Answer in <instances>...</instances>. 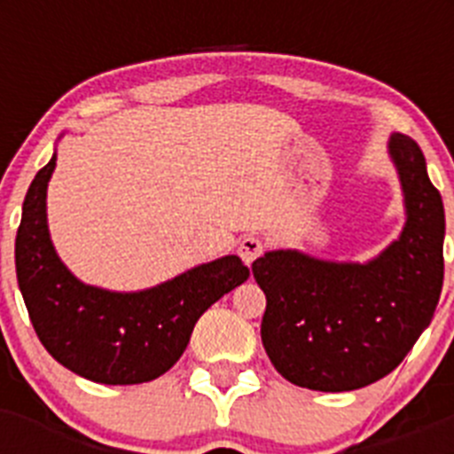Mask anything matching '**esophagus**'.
<instances>
[{
  "label": "esophagus",
  "mask_w": 454,
  "mask_h": 454,
  "mask_svg": "<svg viewBox=\"0 0 454 454\" xmlns=\"http://www.w3.org/2000/svg\"><path fill=\"white\" fill-rule=\"evenodd\" d=\"M263 254V240L262 236H256V234H247L240 239L239 243V256L243 259V262L250 266L252 262H254L256 256H262Z\"/></svg>",
  "instance_id": "1"
}]
</instances>
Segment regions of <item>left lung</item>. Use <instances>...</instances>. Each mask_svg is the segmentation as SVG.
<instances>
[{
    "mask_svg": "<svg viewBox=\"0 0 454 454\" xmlns=\"http://www.w3.org/2000/svg\"><path fill=\"white\" fill-rule=\"evenodd\" d=\"M407 224L368 263H330L293 250L252 263L266 293L262 340L272 366L314 391H355L398 368L430 325L443 286V202L419 143L393 134Z\"/></svg>",
    "mask_w": 454,
    "mask_h": 454,
    "instance_id": "left-lung-1",
    "label": "left lung"
}]
</instances>
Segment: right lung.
I'll return each instance as SVG.
<instances>
[{
    "label": "right lung",
    "mask_w": 454,
    "mask_h": 454,
    "mask_svg": "<svg viewBox=\"0 0 454 454\" xmlns=\"http://www.w3.org/2000/svg\"><path fill=\"white\" fill-rule=\"evenodd\" d=\"M54 166L56 154L31 182L15 239L18 284L35 334L56 362L90 382L156 380L184 355L200 316L250 270L239 256H223L140 293L86 286L56 256L47 231Z\"/></svg>",
    "instance_id": "right-lung-1"
}]
</instances>
